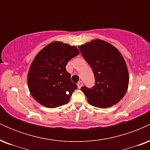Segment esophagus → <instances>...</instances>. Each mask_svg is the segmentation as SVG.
<instances>
[{
    "instance_id": "1",
    "label": "esophagus",
    "mask_w": 150,
    "mask_h": 150,
    "mask_svg": "<svg viewBox=\"0 0 150 150\" xmlns=\"http://www.w3.org/2000/svg\"><path fill=\"white\" fill-rule=\"evenodd\" d=\"M77 87H78L79 89H80L81 87H82V85H83V83H82V81H79L78 82H77Z\"/></svg>"
}]
</instances>
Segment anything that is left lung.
I'll list each match as a JSON object with an SVG mask.
<instances>
[{"label":"left lung","instance_id":"1","mask_svg":"<svg viewBox=\"0 0 150 150\" xmlns=\"http://www.w3.org/2000/svg\"><path fill=\"white\" fill-rule=\"evenodd\" d=\"M78 47L95 77L92 88L81 87L89 104L101 108L116 104L124 97L129 84L128 68L122 54L112 44L101 39Z\"/></svg>","mask_w":150,"mask_h":150}]
</instances>
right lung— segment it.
Returning <instances> with one entry per match:
<instances>
[{
	"instance_id": "1",
	"label": "right lung",
	"mask_w": 150,
	"mask_h": 150,
	"mask_svg": "<svg viewBox=\"0 0 150 150\" xmlns=\"http://www.w3.org/2000/svg\"><path fill=\"white\" fill-rule=\"evenodd\" d=\"M79 53L75 46L57 41L37 53L29 69L27 84L30 94L38 103L48 108L68 103L77 87L70 80L65 66Z\"/></svg>"
}]
</instances>
